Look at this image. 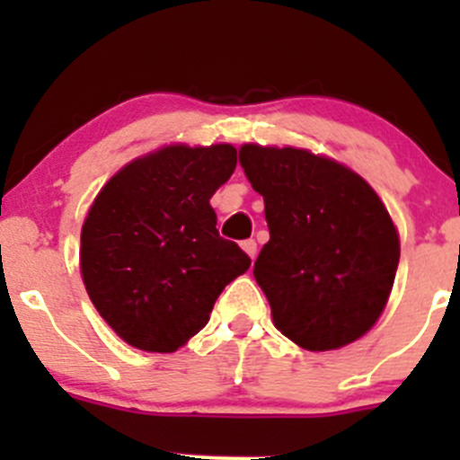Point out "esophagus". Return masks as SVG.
Returning <instances> with one entry per match:
<instances>
[{"label": "esophagus", "mask_w": 460, "mask_h": 460, "mask_svg": "<svg viewBox=\"0 0 460 460\" xmlns=\"http://www.w3.org/2000/svg\"><path fill=\"white\" fill-rule=\"evenodd\" d=\"M243 249H244V252H247L249 253V258H256V253H258V244H256V240H253V238H249V240H244V243H243Z\"/></svg>", "instance_id": "esophagus-1"}]
</instances>
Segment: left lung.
<instances>
[{"label": "left lung", "mask_w": 460, "mask_h": 460, "mask_svg": "<svg viewBox=\"0 0 460 460\" xmlns=\"http://www.w3.org/2000/svg\"><path fill=\"white\" fill-rule=\"evenodd\" d=\"M240 164L264 198L269 243L253 264L276 327L309 351L374 327L401 244L387 208L354 171L303 148L244 144Z\"/></svg>", "instance_id": "8db88e82"}]
</instances>
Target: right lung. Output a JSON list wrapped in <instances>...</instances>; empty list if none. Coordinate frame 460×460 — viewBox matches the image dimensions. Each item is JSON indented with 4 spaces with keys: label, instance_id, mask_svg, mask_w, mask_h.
I'll return each instance as SVG.
<instances>
[{
    "label": "right lung",
    "instance_id": "right-lung-1",
    "mask_svg": "<svg viewBox=\"0 0 460 460\" xmlns=\"http://www.w3.org/2000/svg\"><path fill=\"white\" fill-rule=\"evenodd\" d=\"M238 151L166 146L106 182L82 226V278L128 345L169 354L208 323L213 303L252 264L216 229L211 196Z\"/></svg>",
    "mask_w": 460,
    "mask_h": 460
}]
</instances>
